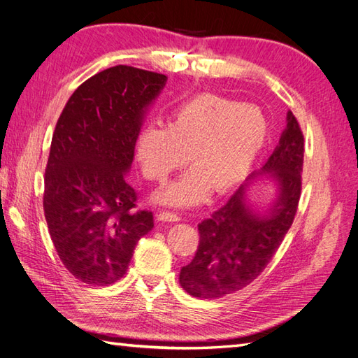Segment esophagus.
<instances>
[{
  "mask_svg": "<svg viewBox=\"0 0 358 358\" xmlns=\"http://www.w3.org/2000/svg\"><path fill=\"white\" fill-rule=\"evenodd\" d=\"M157 220L159 221H164V222H177L180 221V217L177 213L173 212H168V210H163L159 215H157Z\"/></svg>",
  "mask_w": 358,
  "mask_h": 358,
  "instance_id": "obj_1",
  "label": "esophagus"
}]
</instances>
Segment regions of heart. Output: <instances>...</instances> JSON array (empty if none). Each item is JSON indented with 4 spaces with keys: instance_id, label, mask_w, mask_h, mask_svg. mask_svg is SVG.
<instances>
[{
    "instance_id": "obj_1",
    "label": "heart",
    "mask_w": 358,
    "mask_h": 358,
    "mask_svg": "<svg viewBox=\"0 0 358 358\" xmlns=\"http://www.w3.org/2000/svg\"><path fill=\"white\" fill-rule=\"evenodd\" d=\"M267 122L252 106L217 94H199L172 115L169 128L151 127L137 143L145 177L163 182L189 160L194 168L162 194L176 207L204 201L213 189L226 194L252 171L267 140Z\"/></svg>"
}]
</instances>
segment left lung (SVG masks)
<instances>
[{"instance_id": "8db88e82", "label": "left lung", "mask_w": 358, "mask_h": 358, "mask_svg": "<svg viewBox=\"0 0 358 358\" xmlns=\"http://www.w3.org/2000/svg\"><path fill=\"white\" fill-rule=\"evenodd\" d=\"M287 129L264 164L279 182V198L267 215L247 207L241 186L218 210L198 224L194 259L180 271V285L199 299H217L250 285L276 255L297 213L302 192L305 140L288 113Z\"/></svg>"}]
</instances>
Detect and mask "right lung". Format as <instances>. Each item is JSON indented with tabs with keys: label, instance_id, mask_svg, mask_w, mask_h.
<instances>
[{
	"label": "right lung",
	"instance_id": "1",
	"mask_svg": "<svg viewBox=\"0 0 358 358\" xmlns=\"http://www.w3.org/2000/svg\"><path fill=\"white\" fill-rule=\"evenodd\" d=\"M164 74L115 65L87 79L57 119L44 176V215L65 268L88 285H111L128 270L138 239L154 227L137 210L124 173L146 108Z\"/></svg>",
	"mask_w": 358,
	"mask_h": 358
}]
</instances>
